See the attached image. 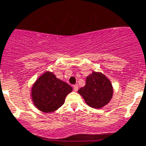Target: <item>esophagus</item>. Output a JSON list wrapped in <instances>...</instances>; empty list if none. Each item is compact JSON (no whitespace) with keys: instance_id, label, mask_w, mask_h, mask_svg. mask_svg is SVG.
<instances>
[{"instance_id":"34e87169","label":"esophagus","mask_w":146,"mask_h":146,"mask_svg":"<svg viewBox=\"0 0 146 146\" xmlns=\"http://www.w3.org/2000/svg\"><path fill=\"white\" fill-rule=\"evenodd\" d=\"M78 84H75V85H73V90L75 91V92H76L77 90H78Z\"/></svg>"}]
</instances>
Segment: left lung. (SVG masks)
Instances as JSON below:
<instances>
[{
	"label": "left lung",
	"mask_w": 146,
	"mask_h": 146,
	"mask_svg": "<svg viewBox=\"0 0 146 146\" xmlns=\"http://www.w3.org/2000/svg\"><path fill=\"white\" fill-rule=\"evenodd\" d=\"M89 106L101 109L110 103L113 96V87L104 73L92 71L86 78V84L78 90Z\"/></svg>",
	"instance_id": "1"
}]
</instances>
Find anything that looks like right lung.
Returning a JSON list of instances; mask_svg holds the SVG:
<instances>
[{"instance_id": "1", "label": "right lung", "mask_w": 146, "mask_h": 146, "mask_svg": "<svg viewBox=\"0 0 146 146\" xmlns=\"http://www.w3.org/2000/svg\"><path fill=\"white\" fill-rule=\"evenodd\" d=\"M72 90L69 84L56 78L53 72L46 71L33 84L31 98L37 110L50 113L64 104L66 96Z\"/></svg>"}]
</instances>
